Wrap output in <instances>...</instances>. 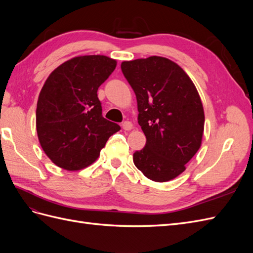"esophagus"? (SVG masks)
I'll return each mask as SVG.
<instances>
[{"label": "esophagus", "mask_w": 253, "mask_h": 253, "mask_svg": "<svg viewBox=\"0 0 253 253\" xmlns=\"http://www.w3.org/2000/svg\"><path fill=\"white\" fill-rule=\"evenodd\" d=\"M122 128L126 129V131H129V129L133 128V124L131 121H125L124 124H122Z\"/></svg>", "instance_id": "34e87169"}]
</instances>
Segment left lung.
<instances>
[{
	"label": "left lung",
	"instance_id": "8db88e82",
	"mask_svg": "<svg viewBox=\"0 0 253 253\" xmlns=\"http://www.w3.org/2000/svg\"><path fill=\"white\" fill-rule=\"evenodd\" d=\"M137 99L147 142L133 162L145 177L169 181L186 170L201 148L205 114L192 80L173 61L153 56L121 63Z\"/></svg>",
	"mask_w": 253,
	"mask_h": 253
}]
</instances>
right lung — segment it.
Segmentation results:
<instances>
[{
  "instance_id": "add662e5",
  "label": "right lung",
  "mask_w": 253,
  "mask_h": 253,
  "mask_svg": "<svg viewBox=\"0 0 253 253\" xmlns=\"http://www.w3.org/2000/svg\"><path fill=\"white\" fill-rule=\"evenodd\" d=\"M116 60L106 56L75 57L45 81L37 103L40 144L51 162L67 171L93 164L120 126L102 116L98 87L110 77Z\"/></svg>"
}]
</instances>
